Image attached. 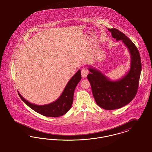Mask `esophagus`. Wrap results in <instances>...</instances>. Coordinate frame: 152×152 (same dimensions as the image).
I'll return each instance as SVG.
<instances>
[{
  "label": "esophagus",
  "mask_w": 152,
  "mask_h": 152,
  "mask_svg": "<svg viewBox=\"0 0 152 152\" xmlns=\"http://www.w3.org/2000/svg\"><path fill=\"white\" fill-rule=\"evenodd\" d=\"M88 74V70L86 69H82L81 70V75L83 78H86Z\"/></svg>",
  "instance_id": "esophagus-1"
}]
</instances>
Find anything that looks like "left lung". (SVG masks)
<instances>
[{
	"label": "left lung",
	"mask_w": 152,
	"mask_h": 152,
	"mask_svg": "<svg viewBox=\"0 0 152 152\" xmlns=\"http://www.w3.org/2000/svg\"><path fill=\"white\" fill-rule=\"evenodd\" d=\"M108 30L113 38L122 40L128 48L131 57L130 69L120 80H112L99 70L90 67L88 79L96 104L105 110H114L128 104L136 96L142 66L139 51L133 42L116 28Z\"/></svg>",
	"instance_id": "1"
}]
</instances>
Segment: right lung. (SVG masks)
I'll return each instance as SVG.
<instances>
[{"instance_id":"1","label":"right lung","mask_w":152,"mask_h":152,"mask_svg":"<svg viewBox=\"0 0 152 152\" xmlns=\"http://www.w3.org/2000/svg\"><path fill=\"white\" fill-rule=\"evenodd\" d=\"M81 80L80 70H79L68 82L60 96L52 103L37 105L27 101L18 91L22 100L32 110L46 117H58L62 116L68 112L73 102V96L75 88Z\"/></svg>"}]
</instances>
